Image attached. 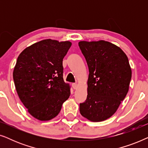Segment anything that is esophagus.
I'll return each instance as SVG.
<instances>
[{
	"instance_id": "obj_1",
	"label": "esophagus",
	"mask_w": 148,
	"mask_h": 148,
	"mask_svg": "<svg viewBox=\"0 0 148 148\" xmlns=\"http://www.w3.org/2000/svg\"><path fill=\"white\" fill-rule=\"evenodd\" d=\"M72 87H73V88L74 89V90H76L77 88V84H73Z\"/></svg>"
}]
</instances>
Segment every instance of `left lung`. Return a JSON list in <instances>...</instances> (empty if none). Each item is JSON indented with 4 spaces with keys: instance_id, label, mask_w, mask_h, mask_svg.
Segmentation results:
<instances>
[{
    "instance_id": "obj_1",
    "label": "left lung",
    "mask_w": 148,
    "mask_h": 148,
    "mask_svg": "<svg viewBox=\"0 0 148 148\" xmlns=\"http://www.w3.org/2000/svg\"><path fill=\"white\" fill-rule=\"evenodd\" d=\"M89 69L88 96L80 103L83 116L92 122L106 120L116 112L129 91L131 69L128 58L110 42H79Z\"/></svg>"
}]
</instances>
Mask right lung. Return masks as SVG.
Returning a JSON list of instances; mask_svg holds the SVG:
<instances>
[{
  "mask_svg": "<svg viewBox=\"0 0 148 148\" xmlns=\"http://www.w3.org/2000/svg\"><path fill=\"white\" fill-rule=\"evenodd\" d=\"M71 44L44 40L28 46L18 56L13 73L16 90L28 112L38 120L56 117L69 98V84L62 77V60Z\"/></svg>",
  "mask_w": 148,
  "mask_h": 148,
  "instance_id": "add662e5",
  "label": "right lung"
}]
</instances>
